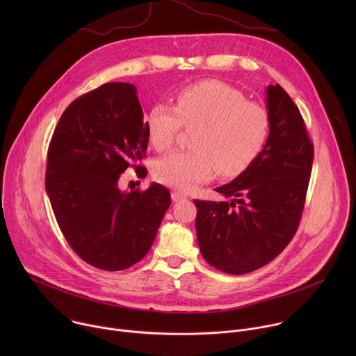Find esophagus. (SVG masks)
Returning a JSON list of instances; mask_svg holds the SVG:
<instances>
[{
  "label": "esophagus",
  "instance_id": "1",
  "mask_svg": "<svg viewBox=\"0 0 356 356\" xmlns=\"http://www.w3.org/2000/svg\"><path fill=\"white\" fill-rule=\"evenodd\" d=\"M187 197L183 194V193H179V191H173L172 193V200L175 201V202H177V201H181V200H186Z\"/></svg>",
  "mask_w": 356,
  "mask_h": 356
}]
</instances>
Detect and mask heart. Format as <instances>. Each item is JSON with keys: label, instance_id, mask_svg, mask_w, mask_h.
<instances>
[{"label": "heart", "instance_id": "b5f03b06", "mask_svg": "<svg viewBox=\"0 0 356 356\" xmlns=\"http://www.w3.org/2000/svg\"><path fill=\"white\" fill-rule=\"evenodd\" d=\"M181 125L198 127L194 152H170L155 162L152 172L158 181L190 191L209 181L216 170L236 176L252 165L268 140L270 122L268 111L246 101L236 88L206 80L179 91L175 107L156 103L145 115L149 142L156 150L170 147Z\"/></svg>", "mask_w": 356, "mask_h": 356}]
</instances>
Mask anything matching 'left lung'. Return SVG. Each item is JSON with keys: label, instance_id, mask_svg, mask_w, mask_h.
Segmentation results:
<instances>
[{"label": "left lung", "instance_id": "8db88e82", "mask_svg": "<svg viewBox=\"0 0 356 356\" xmlns=\"http://www.w3.org/2000/svg\"><path fill=\"white\" fill-rule=\"evenodd\" d=\"M266 108L269 136L259 156L216 188L232 200H194L201 255L229 275L272 262L294 236L306 201L314 149L302 117L279 84L266 87Z\"/></svg>", "mask_w": 356, "mask_h": 356}]
</instances>
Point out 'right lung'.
Returning a JSON list of instances; mask_svg holds the SVG:
<instances>
[{
    "label": "right lung",
    "mask_w": 356,
    "mask_h": 356,
    "mask_svg": "<svg viewBox=\"0 0 356 356\" xmlns=\"http://www.w3.org/2000/svg\"><path fill=\"white\" fill-rule=\"evenodd\" d=\"M147 132L136 87L106 83L62 114L47 149L46 193L66 241L88 265L122 270L150 249L170 193L159 183L121 191L120 176L145 156Z\"/></svg>",
    "instance_id": "1"
}]
</instances>
